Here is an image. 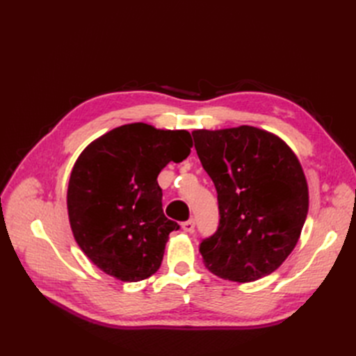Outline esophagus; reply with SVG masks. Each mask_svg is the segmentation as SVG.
<instances>
[{"instance_id":"34e87169","label":"esophagus","mask_w":356,"mask_h":356,"mask_svg":"<svg viewBox=\"0 0 356 356\" xmlns=\"http://www.w3.org/2000/svg\"><path fill=\"white\" fill-rule=\"evenodd\" d=\"M195 220H193V218H190V220H187V221H184V222H182L181 224V227H182V230H184V232H187V233H191L193 230H195Z\"/></svg>"}]
</instances>
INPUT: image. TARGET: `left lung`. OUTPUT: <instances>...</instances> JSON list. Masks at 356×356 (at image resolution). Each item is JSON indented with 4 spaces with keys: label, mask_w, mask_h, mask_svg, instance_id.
Wrapping results in <instances>:
<instances>
[{
    "label": "left lung",
    "mask_w": 356,
    "mask_h": 356,
    "mask_svg": "<svg viewBox=\"0 0 356 356\" xmlns=\"http://www.w3.org/2000/svg\"><path fill=\"white\" fill-rule=\"evenodd\" d=\"M191 135L218 195V229L199 248L204 266L242 284L270 275L293 252L307 217L309 188L297 156L254 126Z\"/></svg>",
    "instance_id": "left-lung-1"
}]
</instances>
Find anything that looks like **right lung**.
I'll return each mask as SVG.
<instances>
[{
	"instance_id": "obj_1",
	"label": "right lung",
	"mask_w": 356,
	"mask_h": 356,
	"mask_svg": "<svg viewBox=\"0 0 356 356\" xmlns=\"http://www.w3.org/2000/svg\"><path fill=\"white\" fill-rule=\"evenodd\" d=\"M190 148L187 131L131 123L83 149L70 177L68 217L75 242L102 272L138 282L159 270L179 225L165 217L157 177Z\"/></svg>"
}]
</instances>
